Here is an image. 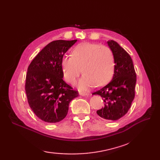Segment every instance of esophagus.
Masks as SVG:
<instances>
[{"label":"esophagus","mask_w":160,"mask_h":160,"mask_svg":"<svg viewBox=\"0 0 160 160\" xmlns=\"http://www.w3.org/2000/svg\"><path fill=\"white\" fill-rule=\"evenodd\" d=\"M82 96H88L89 95V93H85V92H81V93H79Z\"/></svg>","instance_id":"1"}]
</instances>
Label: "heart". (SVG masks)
Segmentation results:
<instances>
[{"label":"heart","mask_w":160,"mask_h":160,"mask_svg":"<svg viewBox=\"0 0 160 160\" xmlns=\"http://www.w3.org/2000/svg\"><path fill=\"white\" fill-rule=\"evenodd\" d=\"M71 55H65L61 60L64 78L69 83L74 84L83 71L85 74L78 84L81 90L88 89L96 84L103 85L113 75L114 55L108 46L82 42L72 49Z\"/></svg>","instance_id":"heart-1"}]
</instances>
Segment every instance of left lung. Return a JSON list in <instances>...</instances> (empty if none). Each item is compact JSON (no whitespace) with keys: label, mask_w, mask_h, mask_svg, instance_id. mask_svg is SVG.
Masks as SVG:
<instances>
[{"label":"left lung","mask_w":160,"mask_h":160,"mask_svg":"<svg viewBox=\"0 0 160 160\" xmlns=\"http://www.w3.org/2000/svg\"><path fill=\"white\" fill-rule=\"evenodd\" d=\"M114 55L115 68L109 83L92 95H99L104 101V107L97 111L101 118L115 121L128 113L135 98L136 73L132 58L117 42L108 41Z\"/></svg>","instance_id":"1"}]
</instances>
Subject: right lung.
<instances>
[{"instance_id":"right-lung-1","label":"right lung","mask_w":160,"mask_h":160,"mask_svg":"<svg viewBox=\"0 0 160 160\" xmlns=\"http://www.w3.org/2000/svg\"><path fill=\"white\" fill-rule=\"evenodd\" d=\"M77 40H57L46 45L28 67L25 91L28 105L37 117L47 123H57L68 113L69 105L78 97L62 79L61 60Z\"/></svg>"}]
</instances>
